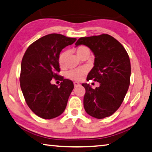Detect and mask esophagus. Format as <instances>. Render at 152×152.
Returning <instances> with one entry per match:
<instances>
[{
    "mask_svg": "<svg viewBox=\"0 0 152 152\" xmlns=\"http://www.w3.org/2000/svg\"><path fill=\"white\" fill-rule=\"evenodd\" d=\"M74 87H77V86H80V83L77 82H74Z\"/></svg>",
    "mask_w": 152,
    "mask_h": 152,
    "instance_id": "esophagus-1",
    "label": "esophagus"
}]
</instances>
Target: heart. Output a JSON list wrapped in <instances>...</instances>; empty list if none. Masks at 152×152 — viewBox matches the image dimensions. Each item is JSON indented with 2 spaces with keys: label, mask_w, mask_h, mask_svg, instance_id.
Returning <instances> with one entry per match:
<instances>
[{
  "label": "heart",
  "mask_w": 152,
  "mask_h": 152,
  "mask_svg": "<svg viewBox=\"0 0 152 152\" xmlns=\"http://www.w3.org/2000/svg\"><path fill=\"white\" fill-rule=\"evenodd\" d=\"M76 52L77 54L78 55L79 57H80L82 55L84 54L87 53V52H90V50L88 47L85 46H79L78 47L76 48ZM68 54L67 50H63L61 53L58 56V63L60 66H64L66 57ZM87 72L86 69L84 68H75L72 69V70H69L66 73L67 78H70L71 80H80L84 76V74Z\"/></svg>",
  "instance_id": "obj_1"
}]
</instances>
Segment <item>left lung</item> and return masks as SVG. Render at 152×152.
<instances>
[{
	"instance_id": "1",
	"label": "left lung",
	"mask_w": 152,
	"mask_h": 152,
	"mask_svg": "<svg viewBox=\"0 0 152 152\" xmlns=\"http://www.w3.org/2000/svg\"><path fill=\"white\" fill-rule=\"evenodd\" d=\"M82 45L95 56L87 80L100 83L96 89L88 84H82L86 89L84 107L88 114L102 119L114 114L125 98L130 82V60L124 46L108 34L80 38L75 45Z\"/></svg>"
}]
</instances>
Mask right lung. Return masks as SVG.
Here are the masks:
<instances>
[{
	"instance_id": "add662e5",
	"label": "right lung",
	"mask_w": 152,
	"mask_h": 152,
	"mask_svg": "<svg viewBox=\"0 0 152 152\" xmlns=\"http://www.w3.org/2000/svg\"><path fill=\"white\" fill-rule=\"evenodd\" d=\"M76 40L60 34H48L31 44L24 54L20 88L30 109L41 118H56L66 109L74 84L58 75V56L63 48ZM52 78L62 81L60 87L50 83Z\"/></svg>"
}]
</instances>
